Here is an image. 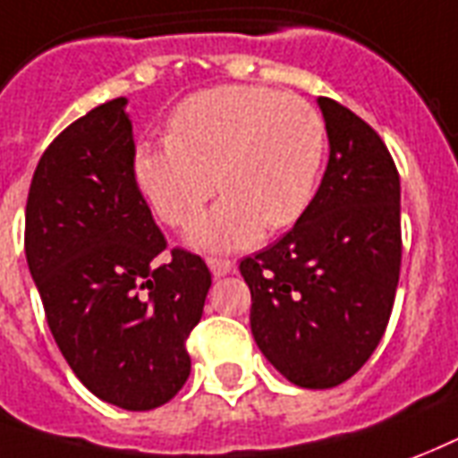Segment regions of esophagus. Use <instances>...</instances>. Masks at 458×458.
<instances>
[{
	"label": "esophagus",
	"instance_id": "obj_1",
	"mask_svg": "<svg viewBox=\"0 0 458 458\" xmlns=\"http://www.w3.org/2000/svg\"><path fill=\"white\" fill-rule=\"evenodd\" d=\"M207 266H209V270L215 273L216 278H222V276H229L233 268H236V263L229 261V259H216V256H209L207 259Z\"/></svg>",
	"mask_w": 458,
	"mask_h": 458
}]
</instances>
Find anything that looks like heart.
I'll list each match as a JSON object with an SVG mask.
<instances>
[{"instance_id": "b5f03b06", "label": "heart", "mask_w": 458, "mask_h": 458, "mask_svg": "<svg viewBox=\"0 0 458 458\" xmlns=\"http://www.w3.org/2000/svg\"><path fill=\"white\" fill-rule=\"evenodd\" d=\"M325 153V119L307 99L233 85L180 102L170 139L143 143L133 173L156 215L175 229L195 225L216 188L225 190L192 242L233 251L259 242L263 225L285 229L305 215Z\"/></svg>"}]
</instances>
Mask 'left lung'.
I'll return each mask as SVG.
<instances>
[{
  "label": "left lung",
  "mask_w": 458,
  "mask_h": 458,
  "mask_svg": "<svg viewBox=\"0 0 458 458\" xmlns=\"http://www.w3.org/2000/svg\"><path fill=\"white\" fill-rule=\"evenodd\" d=\"M329 163L312 205L278 242L239 263L263 356L300 388H335L376 352L403 259L400 175L378 133L319 97Z\"/></svg>",
  "instance_id": "left-lung-1"
}]
</instances>
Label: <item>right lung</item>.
I'll list each match as a JSON object with an SVG mask.
<instances>
[{
  "label": "right lung",
  "mask_w": 458,
  "mask_h": 458,
  "mask_svg": "<svg viewBox=\"0 0 458 458\" xmlns=\"http://www.w3.org/2000/svg\"><path fill=\"white\" fill-rule=\"evenodd\" d=\"M126 99L95 106L53 139L26 199V261L60 353L97 398L153 410L190 376L188 336L212 273L173 249L139 190Z\"/></svg>",
  "instance_id": "1"
}]
</instances>
